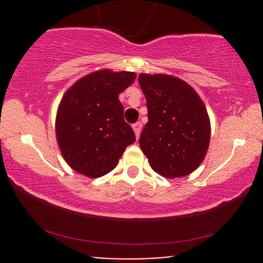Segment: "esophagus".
Instances as JSON below:
<instances>
[{
	"instance_id": "obj_1",
	"label": "esophagus",
	"mask_w": 263,
	"mask_h": 263,
	"mask_svg": "<svg viewBox=\"0 0 263 263\" xmlns=\"http://www.w3.org/2000/svg\"><path fill=\"white\" fill-rule=\"evenodd\" d=\"M132 127H134V131H135V135H136V137H140V134H141V129H142V123L141 122H136V123H134V126H132Z\"/></svg>"
}]
</instances>
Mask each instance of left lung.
Wrapping results in <instances>:
<instances>
[{
	"label": "left lung",
	"mask_w": 263,
	"mask_h": 263,
	"mask_svg": "<svg viewBox=\"0 0 263 263\" xmlns=\"http://www.w3.org/2000/svg\"><path fill=\"white\" fill-rule=\"evenodd\" d=\"M148 122L140 137L152 170L165 178L188 176L203 162L210 141L204 102L185 81L164 74H140Z\"/></svg>",
	"instance_id": "8db88e82"
}]
</instances>
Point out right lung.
<instances>
[{
    "mask_svg": "<svg viewBox=\"0 0 263 263\" xmlns=\"http://www.w3.org/2000/svg\"><path fill=\"white\" fill-rule=\"evenodd\" d=\"M135 79L131 71L104 69L78 80L65 92L55 131L62 155L74 171L90 178L105 176L136 141L119 100V93Z\"/></svg>",
    "mask_w": 263,
    "mask_h": 263,
    "instance_id": "1",
    "label": "right lung"
}]
</instances>
